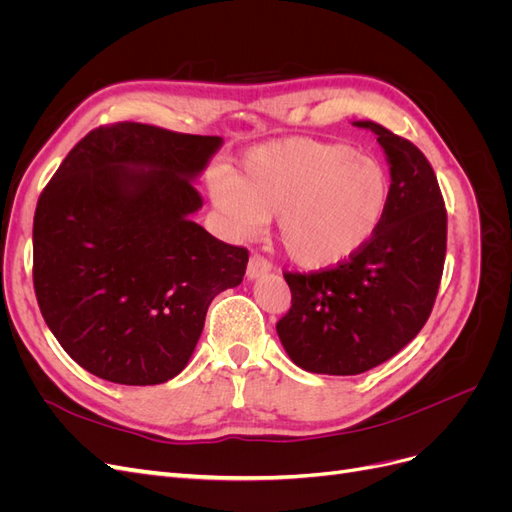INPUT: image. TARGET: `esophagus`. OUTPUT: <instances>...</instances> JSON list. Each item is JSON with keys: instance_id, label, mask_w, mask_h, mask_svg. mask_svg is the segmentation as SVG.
<instances>
[{"instance_id": "34e87169", "label": "esophagus", "mask_w": 512, "mask_h": 512, "mask_svg": "<svg viewBox=\"0 0 512 512\" xmlns=\"http://www.w3.org/2000/svg\"><path fill=\"white\" fill-rule=\"evenodd\" d=\"M271 271V265L269 262L262 258V256H258V254H252L250 256V262H247V271H245V277L250 282H254V280H258V277H262V275H267Z\"/></svg>"}]
</instances>
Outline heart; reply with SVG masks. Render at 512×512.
<instances>
[{
	"instance_id": "obj_1",
	"label": "heart",
	"mask_w": 512,
	"mask_h": 512,
	"mask_svg": "<svg viewBox=\"0 0 512 512\" xmlns=\"http://www.w3.org/2000/svg\"><path fill=\"white\" fill-rule=\"evenodd\" d=\"M386 166L365 151L316 138L252 149L237 177L215 173L209 194L237 237L277 218V241L294 265L331 271L374 241L391 205Z\"/></svg>"
}]
</instances>
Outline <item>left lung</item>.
Here are the masks:
<instances>
[{"label":"left lung","instance_id":"left-lung-1","mask_svg":"<svg viewBox=\"0 0 512 512\" xmlns=\"http://www.w3.org/2000/svg\"><path fill=\"white\" fill-rule=\"evenodd\" d=\"M393 192L386 220L365 250L320 273H284L292 307L277 335L294 365L356 376L389 361L427 322L446 256V209L421 149L374 121Z\"/></svg>","mask_w":512,"mask_h":512}]
</instances>
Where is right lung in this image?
Here are the masks:
<instances>
[{"mask_svg":"<svg viewBox=\"0 0 512 512\" xmlns=\"http://www.w3.org/2000/svg\"><path fill=\"white\" fill-rule=\"evenodd\" d=\"M145 123L89 132L40 194L34 288L44 322L102 380L162 384L188 365L247 250L196 224L194 181L222 147Z\"/></svg>","mask_w":512,"mask_h":512,"instance_id":"1","label":"right lung"}]
</instances>
